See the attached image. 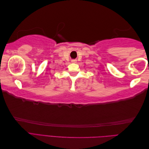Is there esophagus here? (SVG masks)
<instances>
[{"label": "esophagus", "instance_id": "34e87169", "mask_svg": "<svg viewBox=\"0 0 149 149\" xmlns=\"http://www.w3.org/2000/svg\"><path fill=\"white\" fill-rule=\"evenodd\" d=\"M71 62L72 63H76V60H72Z\"/></svg>", "mask_w": 149, "mask_h": 149}]
</instances>
